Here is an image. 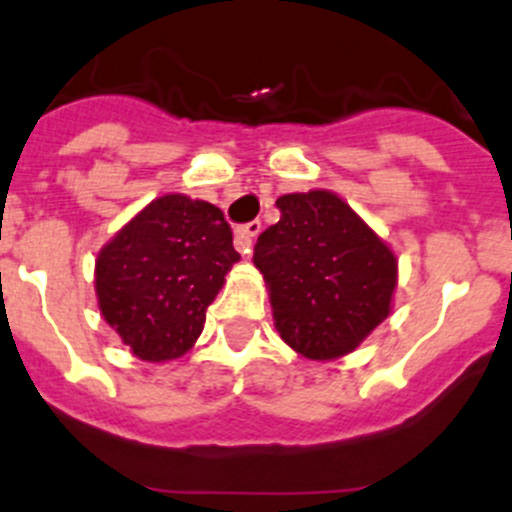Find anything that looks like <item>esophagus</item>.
Listing matches in <instances>:
<instances>
[{
	"label": "esophagus",
	"mask_w": 512,
	"mask_h": 512,
	"mask_svg": "<svg viewBox=\"0 0 512 512\" xmlns=\"http://www.w3.org/2000/svg\"><path fill=\"white\" fill-rule=\"evenodd\" d=\"M261 234V221H249V224L239 226L236 229V249L241 254H251V246H254V239Z\"/></svg>",
	"instance_id": "1"
}]
</instances>
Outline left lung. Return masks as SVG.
<instances>
[{"instance_id": "obj_1", "label": "left lung", "mask_w": 512, "mask_h": 512, "mask_svg": "<svg viewBox=\"0 0 512 512\" xmlns=\"http://www.w3.org/2000/svg\"><path fill=\"white\" fill-rule=\"evenodd\" d=\"M258 236L254 263L271 288L283 341L328 361L353 351L391 313L396 256L331 191L286 194Z\"/></svg>"}]
</instances>
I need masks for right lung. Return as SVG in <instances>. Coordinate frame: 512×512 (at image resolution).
<instances>
[{"instance_id":"add662e5","label":"right lung","mask_w":512,"mask_h":512,"mask_svg":"<svg viewBox=\"0 0 512 512\" xmlns=\"http://www.w3.org/2000/svg\"><path fill=\"white\" fill-rule=\"evenodd\" d=\"M239 258L224 211L161 196L96 258L99 308L136 356L171 361L204 331L206 308Z\"/></svg>"}]
</instances>
